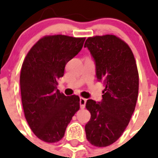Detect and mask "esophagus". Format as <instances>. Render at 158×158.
<instances>
[{"instance_id": "34e87169", "label": "esophagus", "mask_w": 158, "mask_h": 158, "mask_svg": "<svg viewBox=\"0 0 158 158\" xmlns=\"http://www.w3.org/2000/svg\"><path fill=\"white\" fill-rule=\"evenodd\" d=\"M86 101H87V99L84 98H79V104H80V107H81L82 109L85 107Z\"/></svg>"}]
</instances>
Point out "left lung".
<instances>
[{
    "mask_svg": "<svg viewBox=\"0 0 158 158\" xmlns=\"http://www.w3.org/2000/svg\"><path fill=\"white\" fill-rule=\"evenodd\" d=\"M84 48L90 52L98 81L105 84L102 99H89L91 118L85 125L91 144L106 147L115 143L127 127L135 111L139 94V73L132 51L114 35L89 38Z\"/></svg>",
    "mask_w": 158,
    "mask_h": 158,
    "instance_id": "obj_1",
    "label": "left lung"
}]
</instances>
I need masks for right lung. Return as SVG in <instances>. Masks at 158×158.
Returning <instances> with one entry per match:
<instances>
[{
	"mask_svg": "<svg viewBox=\"0 0 158 158\" xmlns=\"http://www.w3.org/2000/svg\"><path fill=\"white\" fill-rule=\"evenodd\" d=\"M85 38L64 35L41 38L26 56L20 73V91L26 120L34 135L47 143L64 137L79 109V98L57 89L67 62L81 51Z\"/></svg>",
	"mask_w": 158,
	"mask_h": 158,
	"instance_id": "right-lung-1",
	"label": "right lung"
}]
</instances>
